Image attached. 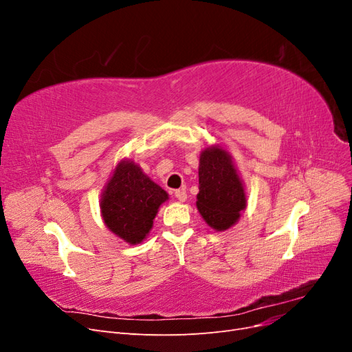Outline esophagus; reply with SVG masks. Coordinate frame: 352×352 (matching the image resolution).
I'll use <instances>...</instances> for the list:
<instances>
[{
	"label": "esophagus",
	"instance_id": "esophagus-1",
	"mask_svg": "<svg viewBox=\"0 0 352 352\" xmlns=\"http://www.w3.org/2000/svg\"><path fill=\"white\" fill-rule=\"evenodd\" d=\"M175 198L179 199V201H185L188 198L186 190L185 189H176L175 190Z\"/></svg>",
	"mask_w": 352,
	"mask_h": 352
}]
</instances>
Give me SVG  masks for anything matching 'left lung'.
<instances>
[{
	"mask_svg": "<svg viewBox=\"0 0 352 352\" xmlns=\"http://www.w3.org/2000/svg\"><path fill=\"white\" fill-rule=\"evenodd\" d=\"M199 192L197 207L208 225L216 230L229 229L247 206L243 186L230 155L211 146L199 157Z\"/></svg>",
	"mask_w": 352,
	"mask_h": 352,
	"instance_id": "obj_1",
	"label": "left lung"
}]
</instances>
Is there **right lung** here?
<instances>
[{"instance_id": "right-lung-1", "label": "right lung", "mask_w": 352, "mask_h": 352, "mask_svg": "<svg viewBox=\"0 0 352 352\" xmlns=\"http://www.w3.org/2000/svg\"><path fill=\"white\" fill-rule=\"evenodd\" d=\"M167 192L133 162H122L105 186L101 212L105 226L129 243H140L153 228Z\"/></svg>"}]
</instances>
